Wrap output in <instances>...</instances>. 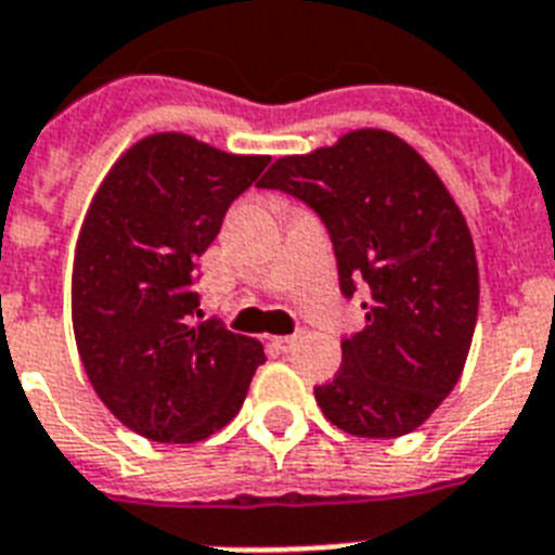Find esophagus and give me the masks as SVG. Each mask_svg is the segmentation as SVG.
I'll use <instances>...</instances> for the list:
<instances>
[{"mask_svg": "<svg viewBox=\"0 0 555 555\" xmlns=\"http://www.w3.org/2000/svg\"><path fill=\"white\" fill-rule=\"evenodd\" d=\"M297 337H300V334H283V337H272V346H278L281 351H288L297 343Z\"/></svg>", "mask_w": 555, "mask_h": 555, "instance_id": "obj_1", "label": "esophagus"}]
</instances>
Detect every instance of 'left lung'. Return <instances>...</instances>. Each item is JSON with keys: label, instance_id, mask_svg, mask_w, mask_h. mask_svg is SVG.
<instances>
[{"label": "left lung", "instance_id": "left-lung-1", "mask_svg": "<svg viewBox=\"0 0 555 555\" xmlns=\"http://www.w3.org/2000/svg\"><path fill=\"white\" fill-rule=\"evenodd\" d=\"M263 190L304 201L332 237L346 300L363 292L365 328L343 340V369L314 400L346 434H411L468 360L479 311L474 241L423 155L386 130H357L288 155Z\"/></svg>", "mask_w": 555, "mask_h": 555}]
</instances>
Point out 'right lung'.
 Returning a JSON list of instances; mask_svg holds the SVG:
<instances>
[{"instance_id":"obj_1","label":"right lung","mask_w":555,"mask_h":555,"mask_svg":"<svg viewBox=\"0 0 555 555\" xmlns=\"http://www.w3.org/2000/svg\"><path fill=\"white\" fill-rule=\"evenodd\" d=\"M267 155L158 132L109 169L73 263V328L95 393L153 442H201L241 411L263 346L201 318L198 258Z\"/></svg>"}]
</instances>
